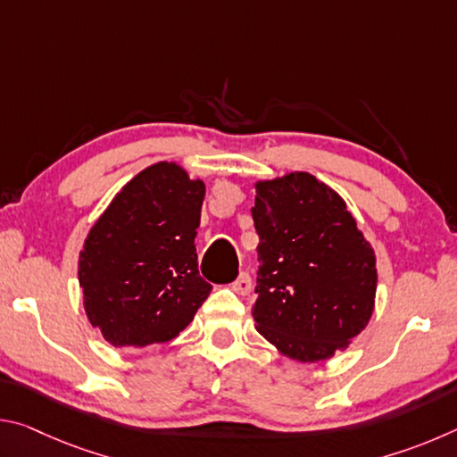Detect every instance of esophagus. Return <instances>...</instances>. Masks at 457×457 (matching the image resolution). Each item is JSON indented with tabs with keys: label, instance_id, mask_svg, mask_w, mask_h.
<instances>
[{
	"label": "esophagus",
	"instance_id": "obj_1",
	"mask_svg": "<svg viewBox=\"0 0 457 457\" xmlns=\"http://www.w3.org/2000/svg\"><path fill=\"white\" fill-rule=\"evenodd\" d=\"M231 290L242 294V296H245V294H250L252 290V278L247 272H239V276L236 278L234 282H231Z\"/></svg>",
	"mask_w": 457,
	"mask_h": 457
}]
</instances>
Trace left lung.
<instances>
[{"mask_svg": "<svg viewBox=\"0 0 457 457\" xmlns=\"http://www.w3.org/2000/svg\"><path fill=\"white\" fill-rule=\"evenodd\" d=\"M256 330L286 357L327 361L367 327L375 308V252L345 199L296 171L256 183Z\"/></svg>", "mask_w": 457, "mask_h": 457, "instance_id": "1", "label": "left lung"}]
</instances>
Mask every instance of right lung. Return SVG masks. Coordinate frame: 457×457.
<instances>
[{
  "instance_id": "obj_1",
  "label": "right lung",
  "mask_w": 457,
  "mask_h": 457,
  "mask_svg": "<svg viewBox=\"0 0 457 457\" xmlns=\"http://www.w3.org/2000/svg\"><path fill=\"white\" fill-rule=\"evenodd\" d=\"M204 197V181L161 161L135 175L90 228L79 282L88 320L106 343H169L210 296L195 252Z\"/></svg>"
}]
</instances>
